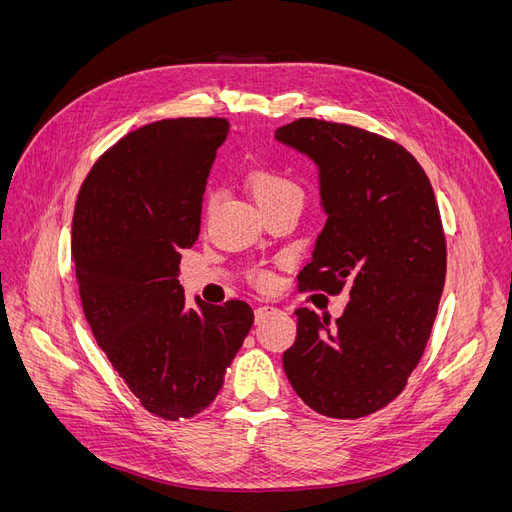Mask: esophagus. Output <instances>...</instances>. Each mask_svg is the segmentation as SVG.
I'll use <instances>...</instances> for the list:
<instances>
[{"label": "esophagus", "instance_id": "34e87169", "mask_svg": "<svg viewBox=\"0 0 512 512\" xmlns=\"http://www.w3.org/2000/svg\"><path fill=\"white\" fill-rule=\"evenodd\" d=\"M277 309L275 307H269V305H260L254 309V316H256V322H265L271 314H275Z\"/></svg>", "mask_w": 512, "mask_h": 512}]
</instances>
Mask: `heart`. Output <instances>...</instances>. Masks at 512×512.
Here are the masks:
<instances>
[{"label":"heart","mask_w":512,"mask_h":512,"mask_svg":"<svg viewBox=\"0 0 512 512\" xmlns=\"http://www.w3.org/2000/svg\"><path fill=\"white\" fill-rule=\"evenodd\" d=\"M247 183H250V190L256 198V203H269V200L294 196L303 200V188L297 179L282 173V170H275L269 166H258L250 170L247 175ZM260 282H267L265 275H260Z\"/></svg>","instance_id":"b5f03b06"}]
</instances>
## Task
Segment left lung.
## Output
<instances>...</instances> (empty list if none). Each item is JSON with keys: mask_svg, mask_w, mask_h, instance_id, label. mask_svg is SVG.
Segmentation results:
<instances>
[{"mask_svg": "<svg viewBox=\"0 0 512 512\" xmlns=\"http://www.w3.org/2000/svg\"><path fill=\"white\" fill-rule=\"evenodd\" d=\"M275 138L316 162L327 213L299 290L350 288L335 322L294 312L284 371L318 414H374L404 391L438 314L446 241L436 196L412 153L374 132L307 117Z\"/></svg>", "mask_w": 512, "mask_h": 512, "instance_id": "8db88e82", "label": "left lung"}]
</instances>
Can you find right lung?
I'll use <instances>...</instances> for the list:
<instances>
[{"label":"right lung","instance_id":"add662e5","mask_svg":"<svg viewBox=\"0 0 512 512\" xmlns=\"http://www.w3.org/2000/svg\"><path fill=\"white\" fill-rule=\"evenodd\" d=\"M226 134L220 117L138 128L100 156L74 207L72 258L91 333L143 408L166 421L218 397L254 324L245 301L188 307L177 280Z\"/></svg>","mask_w":512,"mask_h":512}]
</instances>
